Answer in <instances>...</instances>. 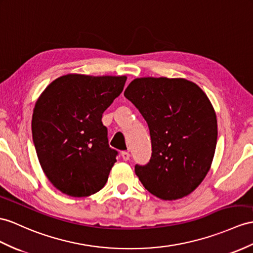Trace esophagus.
Instances as JSON below:
<instances>
[{
    "label": "esophagus",
    "mask_w": 253,
    "mask_h": 253,
    "mask_svg": "<svg viewBox=\"0 0 253 253\" xmlns=\"http://www.w3.org/2000/svg\"><path fill=\"white\" fill-rule=\"evenodd\" d=\"M121 157H122L123 160H125V161H127V160L130 159V153H128L127 151H122L121 152Z\"/></svg>",
    "instance_id": "34e87169"
}]
</instances>
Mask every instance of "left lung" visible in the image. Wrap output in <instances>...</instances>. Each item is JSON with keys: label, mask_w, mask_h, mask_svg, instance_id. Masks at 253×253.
<instances>
[{"label": "left lung", "mask_w": 253, "mask_h": 253, "mask_svg": "<svg viewBox=\"0 0 253 253\" xmlns=\"http://www.w3.org/2000/svg\"><path fill=\"white\" fill-rule=\"evenodd\" d=\"M125 96L149 127L152 153L135 165L145 189L173 201L189 195L207 175L217 145V117L198 84L183 78H136Z\"/></svg>", "instance_id": "1"}]
</instances>
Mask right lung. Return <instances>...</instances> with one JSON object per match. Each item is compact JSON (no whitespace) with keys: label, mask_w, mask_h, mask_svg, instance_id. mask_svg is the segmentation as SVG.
<instances>
[{"label":"right lung","mask_w":253,"mask_h":253,"mask_svg":"<svg viewBox=\"0 0 253 253\" xmlns=\"http://www.w3.org/2000/svg\"><path fill=\"white\" fill-rule=\"evenodd\" d=\"M126 80L69 74L53 80L39 97L33 143L45 175L62 193L83 198L105 186L118 151L108 145L102 116Z\"/></svg>","instance_id":"obj_1"}]
</instances>
